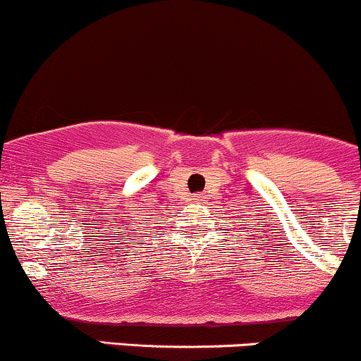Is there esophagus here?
<instances>
[{
    "label": "esophagus",
    "instance_id": "obj_1",
    "mask_svg": "<svg viewBox=\"0 0 361 361\" xmlns=\"http://www.w3.org/2000/svg\"><path fill=\"white\" fill-rule=\"evenodd\" d=\"M191 200H202V195H198V197H193Z\"/></svg>",
    "mask_w": 361,
    "mask_h": 361
}]
</instances>
